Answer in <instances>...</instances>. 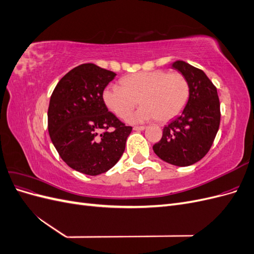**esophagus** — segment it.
I'll return each instance as SVG.
<instances>
[{"label":"esophagus","instance_id":"1","mask_svg":"<svg viewBox=\"0 0 254 254\" xmlns=\"http://www.w3.org/2000/svg\"><path fill=\"white\" fill-rule=\"evenodd\" d=\"M145 128H146L145 126H134L133 130H135V131H142V130H144Z\"/></svg>","mask_w":254,"mask_h":254}]
</instances>
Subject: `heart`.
Wrapping results in <instances>:
<instances>
[{
	"label": "heart",
	"instance_id": "obj_1",
	"mask_svg": "<svg viewBox=\"0 0 254 254\" xmlns=\"http://www.w3.org/2000/svg\"><path fill=\"white\" fill-rule=\"evenodd\" d=\"M189 95V81L182 74L156 70L129 75L121 80V86L108 84L102 98L107 108L121 119L132 111L139 99L143 106L129 115L128 121L142 123L156 118L166 122L177 117Z\"/></svg>",
	"mask_w": 254,
	"mask_h": 254
}]
</instances>
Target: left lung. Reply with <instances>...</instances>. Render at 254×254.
<instances>
[{"label":"left lung","instance_id":"8db88e82","mask_svg":"<svg viewBox=\"0 0 254 254\" xmlns=\"http://www.w3.org/2000/svg\"><path fill=\"white\" fill-rule=\"evenodd\" d=\"M172 67L189 81L190 95L181 114L163 128L161 140L152 146L156 155L176 166H189L210 150L220 123L217 90L203 71L177 60Z\"/></svg>","mask_w":254,"mask_h":254}]
</instances>
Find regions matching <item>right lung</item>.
I'll return each instance as SVG.
<instances>
[{"label":"right lung","instance_id":"right-lung-1","mask_svg":"<svg viewBox=\"0 0 254 254\" xmlns=\"http://www.w3.org/2000/svg\"><path fill=\"white\" fill-rule=\"evenodd\" d=\"M115 75L94 64H83L66 73L51 96V140L68 166L89 176L106 173L118 163L132 130L103 102V91Z\"/></svg>","mask_w":254,"mask_h":254}]
</instances>
